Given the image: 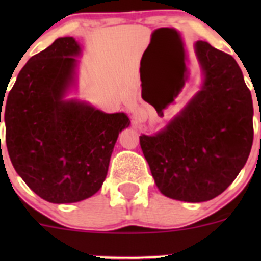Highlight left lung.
Segmentation results:
<instances>
[{"label":"left lung","instance_id":"left-lung-1","mask_svg":"<svg viewBox=\"0 0 261 261\" xmlns=\"http://www.w3.org/2000/svg\"><path fill=\"white\" fill-rule=\"evenodd\" d=\"M202 90L155 136H140L151 175L170 199L201 202L234 181L250 155L253 106L243 74L227 53L197 41Z\"/></svg>","mask_w":261,"mask_h":261}]
</instances>
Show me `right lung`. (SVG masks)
Returning a JSON list of instances; mask_svg holds the SVG:
<instances>
[{"mask_svg":"<svg viewBox=\"0 0 261 261\" xmlns=\"http://www.w3.org/2000/svg\"><path fill=\"white\" fill-rule=\"evenodd\" d=\"M78 53L73 38L56 39L27 61L5 102L0 96V123L5 120L15 171L55 204L81 201L100 190L119 133L130 123L123 112L62 100Z\"/></svg>","mask_w":261,"mask_h":261,"instance_id":"right-lung-1","label":"right lung"}]
</instances>
